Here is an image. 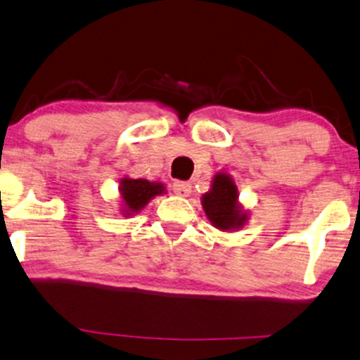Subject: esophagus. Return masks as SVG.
Returning <instances> with one entry per match:
<instances>
[{
  "instance_id": "obj_1",
  "label": "esophagus",
  "mask_w": 360,
  "mask_h": 360,
  "mask_svg": "<svg viewBox=\"0 0 360 360\" xmlns=\"http://www.w3.org/2000/svg\"><path fill=\"white\" fill-rule=\"evenodd\" d=\"M173 192L180 197H188L192 193V184L190 181H175L173 184Z\"/></svg>"
}]
</instances>
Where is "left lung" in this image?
Here are the masks:
<instances>
[{
  "mask_svg": "<svg viewBox=\"0 0 360 360\" xmlns=\"http://www.w3.org/2000/svg\"><path fill=\"white\" fill-rule=\"evenodd\" d=\"M202 207L208 221L220 232H237L248 221V210L238 202V188L227 172L215 173L210 190L202 195Z\"/></svg>",
  "mask_w": 360,
  "mask_h": 360,
  "instance_id": "left-lung-1",
  "label": "left lung"
}]
</instances>
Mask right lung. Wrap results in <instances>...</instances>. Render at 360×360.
I'll list each match as a JSON object with an SVG mask.
<instances>
[{
    "label": "right lung",
    "mask_w": 360,
    "mask_h": 360,
    "mask_svg": "<svg viewBox=\"0 0 360 360\" xmlns=\"http://www.w3.org/2000/svg\"><path fill=\"white\" fill-rule=\"evenodd\" d=\"M120 214L127 219L136 215L158 195H165L167 187L162 181H150L145 179L123 176L120 180Z\"/></svg>",
    "instance_id": "right-lung-1"
}]
</instances>
